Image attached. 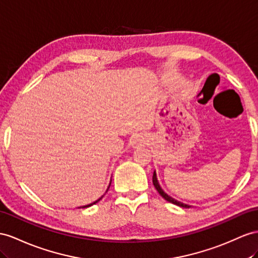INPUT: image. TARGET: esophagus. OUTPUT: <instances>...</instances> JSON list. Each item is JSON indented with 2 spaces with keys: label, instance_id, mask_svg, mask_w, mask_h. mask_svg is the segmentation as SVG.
Instances as JSON below:
<instances>
[{
  "label": "esophagus",
  "instance_id": "obj_1",
  "mask_svg": "<svg viewBox=\"0 0 258 258\" xmlns=\"http://www.w3.org/2000/svg\"><path fill=\"white\" fill-rule=\"evenodd\" d=\"M147 143V137L144 134H135L131 138V144L133 147H140Z\"/></svg>",
  "mask_w": 258,
  "mask_h": 258
}]
</instances>
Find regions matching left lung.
<instances>
[{"instance_id": "8db88e82", "label": "left lung", "mask_w": 258, "mask_h": 258, "mask_svg": "<svg viewBox=\"0 0 258 258\" xmlns=\"http://www.w3.org/2000/svg\"><path fill=\"white\" fill-rule=\"evenodd\" d=\"M153 183H154V186L156 187V189L158 190V193H159L164 200L166 201H168V202H170V203H172V204H174V205H176V206H180V207H183V208H190L192 206H190V205H187V204H184V203H182V202H180V201H176L175 198H173V197H171L170 195H168L166 192H164V190L162 189V187L160 186V184H159V181H158V177H157V173H156V170L154 171V175H153Z\"/></svg>"}]
</instances>
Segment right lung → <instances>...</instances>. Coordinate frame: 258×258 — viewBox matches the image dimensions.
<instances>
[{"mask_svg": "<svg viewBox=\"0 0 258 258\" xmlns=\"http://www.w3.org/2000/svg\"><path fill=\"white\" fill-rule=\"evenodd\" d=\"M110 185H111V181H110V184H109V186H108V188H107V190H105V193H107L108 192V189H109V187H110ZM104 195V194H103ZM103 195L100 197V198H98V200L96 201V202H94V203H91V204H88V205H86V206H82V207H78V208H87V207H90V206H92V205H95L96 203H98L99 201H100L101 200V198L103 197Z\"/></svg>", "mask_w": 258, "mask_h": 258, "instance_id": "add662e5", "label": "right lung"}]
</instances>
